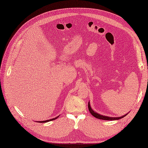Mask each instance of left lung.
Wrapping results in <instances>:
<instances>
[{"label":"left lung","instance_id":"left-lung-1","mask_svg":"<svg viewBox=\"0 0 148 148\" xmlns=\"http://www.w3.org/2000/svg\"><path fill=\"white\" fill-rule=\"evenodd\" d=\"M88 110L90 111V113H91L92 115L94 117H96L97 119H103V120H107V121H113V120H118V119H122L124 117H125L127 115H125L122 116V117H106V116H103V115H101L100 114H98V113H97L96 112H94V111L92 110V108H90V103L88 102Z\"/></svg>","mask_w":148,"mask_h":148}]
</instances>
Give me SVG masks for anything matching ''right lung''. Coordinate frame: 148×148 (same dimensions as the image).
Instances as JSON below:
<instances>
[{
  "instance_id": "add662e5",
  "label": "right lung",
  "mask_w": 148,
  "mask_h": 148,
  "mask_svg": "<svg viewBox=\"0 0 148 148\" xmlns=\"http://www.w3.org/2000/svg\"><path fill=\"white\" fill-rule=\"evenodd\" d=\"M58 117H56V118H54V119H50V120H47V121H38L39 123H47L48 121H53V120H55L56 119H57Z\"/></svg>"
}]
</instances>
